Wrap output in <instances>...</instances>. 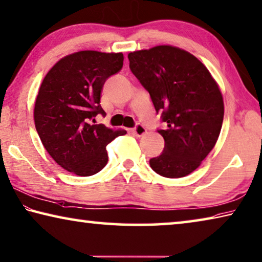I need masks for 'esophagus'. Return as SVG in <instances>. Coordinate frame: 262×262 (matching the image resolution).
I'll return each instance as SVG.
<instances>
[{
    "label": "esophagus",
    "instance_id": "obj_1",
    "mask_svg": "<svg viewBox=\"0 0 262 262\" xmlns=\"http://www.w3.org/2000/svg\"><path fill=\"white\" fill-rule=\"evenodd\" d=\"M133 133H134V135H136V136H142V135L146 134L147 129H146V127L143 126V124L138 123L135 126V128H133Z\"/></svg>",
    "mask_w": 262,
    "mask_h": 262
}]
</instances>
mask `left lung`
I'll use <instances>...</instances> for the list:
<instances>
[{"instance_id":"1","label":"left lung","mask_w":262,"mask_h":262,"mask_svg":"<svg viewBox=\"0 0 262 262\" xmlns=\"http://www.w3.org/2000/svg\"><path fill=\"white\" fill-rule=\"evenodd\" d=\"M128 59L167 124L157 130L163 151L149 164L163 177L189 175L212 150L222 129L224 102L217 82L196 57L170 45L130 52Z\"/></svg>"}]
</instances>
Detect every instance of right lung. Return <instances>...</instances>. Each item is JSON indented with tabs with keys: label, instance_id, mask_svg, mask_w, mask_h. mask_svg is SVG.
Instances as JSON below:
<instances>
[{
	"label": "right lung",
	"instance_id": "obj_1",
	"mask_svg": "<svg viewBox=\"0 0 262 262\" xmlns=\"http://www.w3.org/2000/svg\"><path fill=\"white\" fill-rule=\"evenodd\" d=\"M122 53L79 51L58 61L41 82L34 119L41 143L61 168L92 176L107 164L106 146L127 132L95 124L106 113L103 84L122 69Z\"/></svg>",
	"mask_w": 262,
	"mask_h": 262
}]
</instances>
